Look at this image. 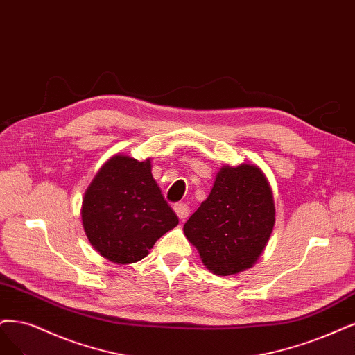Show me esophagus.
Returning <instances> with one entry per match:
<instances>
[{
    "label": "esophagus",
    "mask_w": 355,
    "mask_h": 355,
    "mask_svg": "<svg viewBox=\"0 0 355 355\" xmlns=\"http://www.w3.org/2000/svg\"><path fill=\"white\" fill-rule=\"evenodd\" d=\"M174 212L177 214L178 219L184 220L189 216V214H190V209H189V206L186 203H177V205H174Z\"/></svg>",
    "instance_id": "34e87169"
}]
</instances>
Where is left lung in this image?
<instances>
[{
	"mask_svg": "<svg viewBox=\"0 0 355 355\" xmlns=\"http://www.w3.org/2000/svg\"><path fill=\"white\" fill-rule=\"evenodd\" d=\"M275 225L269 181L256 165H225L214 187L184 224L203 265L219 277L250 269L263 253Z\"/></svg>",
	"mask_w": 355,
	"mask_h": 355,
	"instance_id": "obj_1",
	"label": "left lung"
}]
</instances>
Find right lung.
<instances>
[{"mask_svg": "<svg viewBox=\"0 0 355 355\" xmlns=\"http://www.w3.org/2000/svg\"><path fill=\"white\" fill-rule=\"evenodd\" d=\"M152 159L114 155L85 191L82 224L92 247L116 265L136 263L178 225L152 177Z\"/></svg>", "mask_w": 355, "mask_h": 355, "instance_id": "1", "label": "right lung"}]
</instances>
